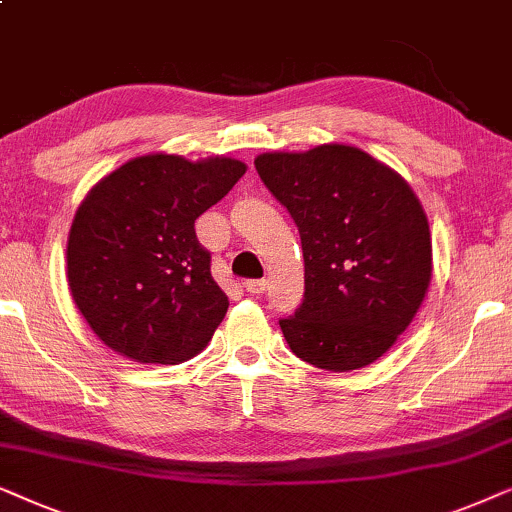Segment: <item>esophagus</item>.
Returning <instances> with one entry per match:
<instances>
[{
  "label": "esophagus",
  "instance_id": "1",
  "mask_svg": "<svg viewBox=\"0 0 512 512\" xmlns=\"http://www.w3.org/2000/svg\"><path fill=\"white\" fill-rule=\"evenodd\" d=\"M243 288L250 292V295H260V292L267 288V281L264 278H248V281H243Z\"/></svg>",
  "mask_w": 512,
  "mask_h": 512
}]
</instances>
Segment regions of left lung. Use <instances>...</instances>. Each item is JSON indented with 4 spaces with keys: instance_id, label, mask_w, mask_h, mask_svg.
<instances>
[{
    "instance_id": "8db88e82",
    "label": "left lung",
    "mask_w": 512,
    "mask_h": 512,
    "mask_svg": "<svg viewBox=\"0 0 512 512\" xmlns=\"http://www.w3.org/2000/svg\"><path fill=\"white\" fill-rule=\"evenodd\" d=\"M255 168L288 208L304 252V299L281 318L292 353L349 372L391 349L431 283V231L410 185L349 145L260 154Z\"/></svg>"
}]
</instances>
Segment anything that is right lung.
<instances>
[{
  "label": "right lung",
  "instance_id": "add662e5",
  "mask_svg": "<svg viewBox=\"0 0 512 512\" xmlns=\"http://www.w3.org/2000/svg\"><path fill=\"white\" fill-rule=\"evenodd\" d=\"M236 159L147 154L95 185L67 238L74 304L109 349L177 365L206 349L229 309L196 217L241 180Z\"/></svg>",
  "mask_w": 512,
  "mask_h": 512
}]
</instances>
